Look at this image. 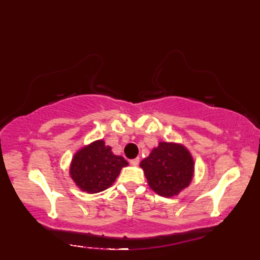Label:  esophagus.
Returning <instances> with one entry per match:
<instances>
[{
    "instance_id": "1",
    "label": "esophagus",
    "mask_w": 260,
    "mask_h": 260,
    "mask_svg": "<svg viewBox=\"0 0 260 260\" xmlns=\"http://www.w3.org/2000/svg\"><path fill=\"white\" fill-rule=\"evenodd\" d=\"M129 162H131V165H133V166L139 165V162H140V158H134V159H131V160H129Z\"/></svg>"
}]
</instances>
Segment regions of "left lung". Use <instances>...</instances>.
<instances>
[{"instance_id":"1","label":"left lung","mask_w":260,"mask_h":260,"mask_svg":"<svg viewBox=\"0 0 260 260\" xmlns=\"http://www.w3.org/2000/svg\"><path fill=\"white\" fill-rule=\"evenodd\" d=\"M149 187L162 197L179 195L195 174V160L182 143L159 142L140 162Z\"/></svg>"}]
</instances>
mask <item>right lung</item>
Masks as SVG:
<instances>
[{
    "label": "right lung",
    "instance_id": "add662e5",
    "mask_svg": "<svg viewBox=\"0 0 260 260\" xmlns=\"http://www.w3.org/2000/svg\"><path fill=\"white\" fill-rule=\"evenodd\" d=\"M128 162L112 152L103 140H96L74 153L70 164V177L76 186L88 193L101 192L111 187L122 167Z\"/></svg>",
    "mask_w": 260,
    "mask_h": 260
}]
</instances>
